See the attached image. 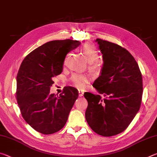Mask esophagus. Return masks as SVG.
Masks as SVG:
<instances>
[{
	"mask_svg": "<svg viewBox=\"0 0 157 157\" xmlns=\"http://www.w3.org/2000/svg\"><path fill=\"white\" fill-rule=\"evenodd\" d=\"M78 93H79V97L83 96V95H84V91H82V90H79V91H78Z\"/></svg>",
	"mask_w": 157,
	"mask_h": 157,
	"instance_id": "34e87169",
	"label": "esophagus"
}]
</instances>
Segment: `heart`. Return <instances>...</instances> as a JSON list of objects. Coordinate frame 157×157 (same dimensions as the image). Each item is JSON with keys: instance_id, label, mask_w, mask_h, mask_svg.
Returning <instances> with one entry per match:
<instances>
[{"instance_id": "b5f03b06", "label": "heart", "mask_w": 157, "mask_h": 157, "mask_svg": "<svg viewBox=\"0 0 157 157\" xmlns=\"http://www.w3.org/2000/svg\"><path fill=\"white\" fill-rule=\"evenodd\" d=\"M81 50L86 60L90 63V68L93 71L100 69L101 63L99 61L96 60L99 57L97 49L91 44H85L81 47ZM71 79L77 88L82 89L86 86L90 78L89 75L84 74L75 73L72 75Z\"/></svg>"}]
</instances>
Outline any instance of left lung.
I'll list each match as a JSON object with an SVG mask.
<instances>
[{
    "label": "left lung",
    "instance_id": "8db88e82",
    "mask_svg": "<svg viewBox=\"0 0 157 157\" xmlns=\"http://www.w3.org/2000/svg\"><path fill=\"white\" fill-rule=\"evenodd\" d=\"M95 41L99 45L104 63L100 75L93 84L100 94H84L88 102L85 118L98 134L111 136L125 130L139 110L142 75L128 50L100 39ZM100 94L105 98L102 99Z\"/></svg>",
    "mask_w": 157,
    "mask_h": 157
}]
</instances>
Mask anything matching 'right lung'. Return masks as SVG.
<instances>
[{
    "instance_id": "add662e5",
    "label": "right lung",
    "mask_w": 157,
    "mask_h": 157,
    "mask_svg": "<svg viewBox=\"0 0 157 157\" xmlns=\"http://www.w3.org/2000/svg\"><path fill=\"white\" fill-rule=\"evenodd\" d=\"M80 44L71 39L47 42L21 63L17 78V102L23 118L36 132L54 134L66 123L78 91L66 86L58 95L50 94V89L53 78L62 72L66 55Z\"/></svg>"
}]
</instances>
